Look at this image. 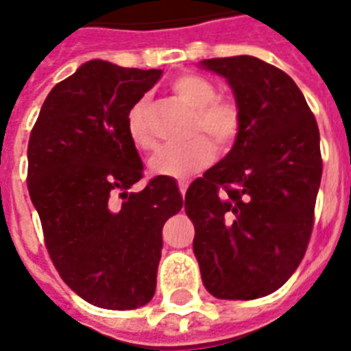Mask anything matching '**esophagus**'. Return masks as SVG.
I'll use <instances>...</instances> for the list:
<instances>
[{
  "instance_id": "obj_1",
  "label": "esophagus",
  "mask_w": 351,
  "mask_h": 351,
  "mask_svg": "<svg viewBox=\"0 0 351 351\" xmlns=\"http://www.w3.org/2000/svg\"><path fill=\"white\" fill-rule=\"evenodd\" d=\"M187 186H189V184H187L186 180H178V189H180V193H182V195H186V191H187Z\"/></svg>"
}]
</instances>
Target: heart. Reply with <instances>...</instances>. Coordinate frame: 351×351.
<instances>
[{"instance_id": "1", "label": "heart", "mask_w": 351, "mask_h": 351, "mask_svg": "<svg viewBox=\"0 0 351 351\" xmlns=\"http://www.w3.org/2000/svg\"><path fill=\"white\" fill-rule=\"evenodd\" d=\"M171 89L189 109L195 111L193 132L206 131L219 147H230L239 136L242 114L233 100L217 98L219 90L213 82L200 74H182L171 82ZM127 136L142 151L154 147V138L145 121V104L138 101L127 112ZM217 156L213 142L197 136L180 145H164L149 160V171L154 176L186 178L208 167Z\"/></svg>"}]
</instances>
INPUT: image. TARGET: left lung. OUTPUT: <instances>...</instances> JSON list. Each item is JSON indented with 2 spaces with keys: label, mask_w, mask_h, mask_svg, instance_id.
Listing matches in <instances>:
<instances>
[{
  "label": "left lung",
  "mask_w": 351,
  "mask_h": 351,
  "mask_svg": "<svg viewBox=\"0 0 351 351\" xmlns=\"http://www.w3.org/2000/svg\"><path fill=\"white\" fill-rule=\"evenodd\" d=\"M198 65L228 82L242 127L230 153L186 193L193 251L213 297H266L293 275L310 242L322 176L319 127L280 69L255 56Z\"/></svg>",
  "instance_id": "8db88e82"
}]
</instances>
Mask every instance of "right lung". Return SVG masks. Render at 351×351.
<instances>
[{
    "instance_id": "add662e5",
    "label": "right lung",
    "mask_w": 351,
    "mask_h": 351,
    "mask_svg": "<svg viewBox=\"0 0 351 351\" xmlns=\"http://www.w3.org/2000/svg\"><path fill=\"white\" fill-rule=\"evenodd\" d=\"M160 78V69L90 60L52 87L30 132L27 184L49 255L74 293L106 310L153 299L162 228L184 204L167 176L129 191L143 164L127 112Z\"/></svg>"
}]
</instances>
